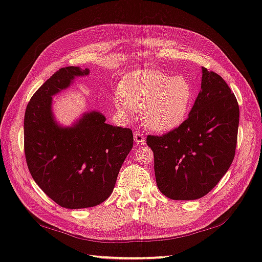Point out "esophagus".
<instances>
[{
	"label": "esophagus",
	"instance_id": "obj_1",
	"mask_svg": "<svg viewBox=\"0 0 262 262\" xmlns=\"http://www.w3.org/2000/svg\"><path fill=\"white\" fill-rule=\"evenodd\" d=\"M134 140H135L136 143H139V144H144L145 143V137L141 132H135L134 133Z\"/></svg>",
	"mask_w": 262,
	"mask_h": 262
}]
</instances>
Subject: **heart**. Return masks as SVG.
Masks as SVG:
<instances>
[{
    "label": "heart",
    "mask_w": 262,
    "mask_h": 262,
    "mask_svg": "<svg viewBox=\"0 0 262 262\" xmlns=\"http://www.w3.org/2000/svg\"><path fill=\"white\" fill-rule=\"evenodd\" d=\"M118 107L126 113L143 111L145 125L154 130H168L180 125L193 99L187 78L159 70L132 74L119 84Z\"/></svg>",
    "instance_id": "1"
}]
</instances>
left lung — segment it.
Wrapping results in <instances>:
<instances>
[{"label":"left lung","instance_id":"left-lung-1","mask_svg":"<svg viewBox=\"0 0 262 262\" xmlns=\"http://www.w3.org/2000/svg\"><path fill=\"white\" fill-rule=\"evenodd\" d=\"M239 106L219 74L202 68L188 118L163 135H148L156 183L172 200H196L219 184L234 158Z\"/></svg>","mask_w":262,"mask_h":262}]
</instances>
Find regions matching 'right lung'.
Wrapping results in <instances>:
<instances>
[{"label": "right lung", "mask_w": 262, "mask_h": 262, "mask_svg": "<svg viewBox=\"0 0 262 262\" xmlns=\"http://www.w3.org/2000/svg\"><path fill=\"white\" fill-rule=\"evenodd\" d=\"M89 70L66 67L34 92L24 117V152L33 180L47 196L68 209L95 207L114 188L123 161L133 148L130 128L108 125L90 112L74 127L53 120L52 96Z\"/></svg>", "instance_id": "right-lung-1"}]
</instances>
